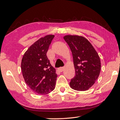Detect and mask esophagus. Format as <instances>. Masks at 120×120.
Masks as SVG:
<instances>
[{
  "instance_id": "1",
  "label": "esophagus",
  "mask_w": 120,
  "mask_h": 120,
  "mask_svg": "<svg viewBox=\"0 0 120 120\" xmlns=\"http://www.w3.org/2000/svg\"><path fill=\"white\" fill-rule=\"evenodd\" d=\"M64 67H60L59 68V71L60 72H62L64 70Z\"/></svg>"
}]
</instances>
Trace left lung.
<instances>
[{"label":"left lung","mask_w":120,"mask_h":120,"mask_svg":"<svg viewBox=\"0 0 120 120\" xmlns=\"http://www.w3.org/2000/svg\"><path fill=\"white\" fill-rule=\"evenodd\" d=\"M64 39L72 52L75 76L71 79V88L85 91L94 84L101 70L98 54L86 38L77 35H66Z\"/></svg>","instance_id":"8db88e82"}]
</instances>
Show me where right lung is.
<instances>
[{
	"label": "right lung",
	"mask_w": 120,
	"mask_h": 120,
	"mask_svg": "<svg viewBox=\"0 0 120 120\" xmlns=\"http://www.w3.org/2000/svg\"><path fill=\"white\" fill-rule=\"evenodd\" d=\"M54 36L48 35L36 41L22 58L21 68L26 84L34 92L48 94L55 88L57 75L46 56Z\"/></svg>",
	"instance_id": "add662e5"
}]
</instances>
